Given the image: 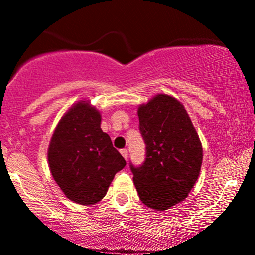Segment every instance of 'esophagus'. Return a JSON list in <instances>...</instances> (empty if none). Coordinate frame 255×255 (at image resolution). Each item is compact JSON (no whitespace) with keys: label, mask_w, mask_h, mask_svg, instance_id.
I'll return each instance as SVG.
<instances>
[{"label":"esophagus","mask_w":255,"mask_h":255,"mask_svg":"<svg viewBox=\"0 0 255 255\" xmlns=\"http://www.w3.org/2000/svg\"><path fill=\"white\" fill-rule=\"evenodd\" d=\"M120 152H121L122 157H124L125 159H127V158H128V150H127V148H122V150Z\"/></svg>","instance_id":"1"}]
</instances>
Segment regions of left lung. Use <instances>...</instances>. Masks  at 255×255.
Segmentation results:
<instances>
[{
	"label": "left lung",
	"mask_w": 255,
	"mask_h": 255,
	"mask_svg": "<svg viewBox=\"0 0 255 255\" xmlns=\"http://www.w3.org/2000/svg\"><path fill=\"white\" fill-rule=\"evenodd\" d=\"M139 129L146 145L141 165L130 163L140 200L164 211L194 186L203 162V147L186 109L177 99L157 95L137 109Z\"/></svg>",
	"instance_id": "obj_1"
}]
</instances>
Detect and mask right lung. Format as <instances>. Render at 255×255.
Masks as SVG:
<instances>
[{"label":"right lung","mask_w":255,"mask_h":255,"mask_svg":"<svg viewBox=\"0 0 255 255\" xmlns=\"http://www.w3.org/2000/svg\"><path fill=\"white\" fill-rule=\"evenodd\" d=\"M48 160L67 198L81 205L101 201L126 160L101 129V114L87 102L67 111L52 134Z\"/></svg>","instance_id":"right-lung-1"}]
</instances>
